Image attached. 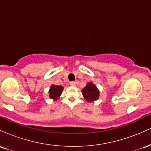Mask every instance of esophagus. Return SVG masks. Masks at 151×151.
<instances>
[{"instance_id": "esophagus-1", "label": "esophagus", "mask_w": 151, "mask_h": 151, "mask_svg": "<svg viewBox=\"0 0 151 151\" xmlns=\"http://www.w3.org/2000/svg\"><path fill=\"white\" fill-rule=\"evenodd\" d=\"M70 84L71 86H76V84H77V82H76V81H70Z\"/></svg>"}]
</instances>
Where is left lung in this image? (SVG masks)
<instances>
[{"label": "left lung", "mask_w": 151, "mask_h": 151, "mask_svg": "<svg viewBox=\"0 0 151 151\" xmlns=\"http://www.w3.org/2000/svg\"><path fill=\"white\" fill-rule=\"evenodd\" d=\"M81 93L84 99L88 102L95 101L99 98V90L92 81H90L86 84L85 87L83 88L81 90Z\"/></svg>", "instance_id": "1"}]
</instances>
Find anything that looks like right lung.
Here are the masks:
<instances>
[{
	"instance_id": "right-lung-1",
	"label": "right lung",
	"mask_w": 151,
	"mask_h": 151,
	"mask_svg": "<svg viewBox=\"0 0 151 151\" xmlns=\"http://www.w3.org/2000/svg\"><path fill=\"white\" fill-rule=\"evenodd\" d=\"M63 89L64 87L62 86L52 84L49 90V97L54 101H56L61 96Z\"/></svg>"
}]
</instances>
